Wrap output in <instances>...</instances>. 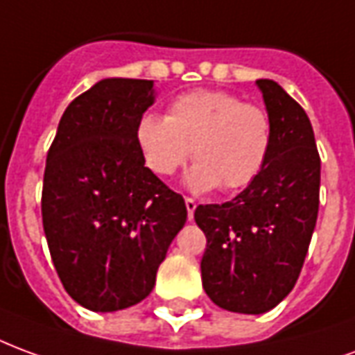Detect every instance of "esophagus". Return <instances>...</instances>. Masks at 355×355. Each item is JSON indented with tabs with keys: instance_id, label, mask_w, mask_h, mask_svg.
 I'll list each match as a JSON object with an SVG mask.
<instances>
[{
	"instance_id": "esophagus-1",
	"label": "esophagus",
	"mask_w": 355,
	"mask_h": 355,
	"mask_svg": "<svg viewBox=\"0 0 355 355\" xmlns=\"http://www.w3.org/2000/svg\"><path fill=\"white\" fill-rule=\"evenodd\" d=\"M185 208H187V217L189 221H193V217H195V209H196V202L193 198H185Z\"/></svg>"
}]
</instances>
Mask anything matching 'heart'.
Wrapping results in <instances>:
<instances>
[{
  "mask_svg": "<svg viewBox=\"0 0 355 355\" xmlns=\"http://www.w3.org/2000/svg\"><path fill=\"white\" fill-rule=\"evenodd\" d=\"M134 134L146 166L157 175H172L193 153L196 162L185 174V187L193 193L248 187L272 149L268 113L223 90L180 94L166 117L141 115Z\"/></svg>",
  "mask_w": 355,
  "mask_h": 355,
  "instance_id": "1",
  "label": "heart"
}]
</instances>
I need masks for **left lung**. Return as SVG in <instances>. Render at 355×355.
Wrapping results in <instances>:
<instances>
[{
  "label": "left lung",
  "instance_id": "1",
  "mask_svg": "<svg viewBox=\"0 0 355 355\" xmlns=\"http://www.w3.org/2000/svg\"><path fill=\"white\" fill-rule=\"evenodd\" d=\"M272 121V149L248 187L223 204L198 206L206 234L202 286L219 309L265 314L301 274L320 206V155L309 115L272 79H257Z\"/></svg>",
  "mask_w": 355,
  "mask_h": 355
}]
</instances>
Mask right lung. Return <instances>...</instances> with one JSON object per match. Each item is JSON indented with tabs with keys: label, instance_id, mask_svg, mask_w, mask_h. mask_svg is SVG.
<instances>
[{
	"label": "right lung",
	"instance_id": "right-lung-1",
	"mask_svg": "<svg viewBox=\"0 0 355 355\" xmlns=\"http://www.w3.org/2000/svg\"><path fill=\"white\" fill-rule=\"evenodd\" d=\"M155 83L107 77L77 96L46 155L41 214L54 268L75 302L117 312L151 293L187 221L183 196L153 174L136 123Z\"/></svg>",
	"mask_w": 355,
	"mask_h": 355
}]
</instances>
